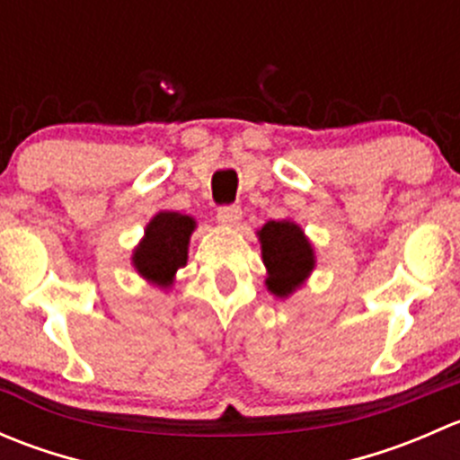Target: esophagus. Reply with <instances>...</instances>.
<instances>
[{
  "label": "esophagus",
  "mask_w": 460,
  "mask_h": 460,
  "mask_svg": "<svg viewBox=\"0 0 460 460\" xmlns=\"http://www.w3.org/2000/svg\"><path fill=\"white\" fill-rule=\"evenodd\" d=\"M217 222H222V225H238L240 217H243V208L238 207V204H222L220 208H217Z\"/></svg>",
  "instance_id": "esophagus-1"
}]
</instances>
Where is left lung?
Instances as JSON below:
<instances>
[{
  "mask_svg": "<svg viewBox=\"0 0 460 460\" xmlns=\"http://www.w3.org/2000/svg\"><path fill=\"white\" fill-rule=\"evenodd\" d=\"M262 260L269 269L267 287L276 296H289L314 269V249L298 225L271 220L260 229Z\"/></svg>",
  "mask_w": 460,
  "mask_h": 460,
  "instance_id": "obj_1",
  "label": "left lung"
}]
</instances>
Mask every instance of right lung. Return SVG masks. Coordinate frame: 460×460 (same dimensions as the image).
<instances>
[{"instance_id": "1", "label": "right lung", "mask_w": 460, "mask_h": 460, "mask_svg": "<svg viewBox=\"0 0 460 460\" xmlns=\"http://www.w3.org/2000/svg\"><path fill=\"white\" fill-rule=\"evenodd\" d=\"M193 229V217L173 211L157 213L148 222L146 235L133 253L137 271L155 285H171L175 271L187 264V247Z\"/></svg>"}]
</instances>
